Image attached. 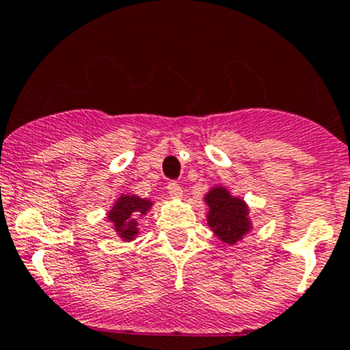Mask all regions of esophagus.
Here are the masks:
<instances>
[{
	"label": "esophagus",
	"instance_id": "34e87169",
	"mask_svg": "<svg viewBox=\"0 0 350 350\" xmlns=\"http://www.w3.org/2000/svg\"><path fill=\"white\" fill-rule=\"evenodd\" d=\"M167 191L171 198H181L183 196V187L178 185V181H171L167 185Z\"/></svg>",
	"mask_w": 350,
	"mask_h": 350
}]
</instances>
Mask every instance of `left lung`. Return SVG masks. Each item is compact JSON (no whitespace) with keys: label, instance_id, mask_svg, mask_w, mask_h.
Wrapping results in <instances>:
<instances>
[{"label":"left lung","instance_id":"1","mask_svg":"<svg viewBox=\"0 0 350 350\" xmlns=\"http://www.w3.org/2000/svg\"><path fill=\"white\" fill-rule=\"evenodd\" d=\"M208 204V223L224 243H237L250 230L248 208L238 198H233L224 187H215L204 198Z\"/></svg>","mask_w":350,"mask_h":350}]
</instances>
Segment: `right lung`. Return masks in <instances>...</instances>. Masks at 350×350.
<instances>
[{
	"label": "right lung",
	"mask_w": 350,
	"mask_h": 350,
	"mask_svg": "<svg viewBox=\"0 0 350 350\" xmlns=\"http://www.w3.org/2000/svg\"><path fill=\"white\" fill-rule=\"evenodd\" d=\"M152 203L134 194H126L117 200L113 208L110 209L109 219L116 226V231L124 240H134L137 234V221L142 215L149 211Z\"/></svg>",
	"instance_id": "add662e5"
}]
</instances>
